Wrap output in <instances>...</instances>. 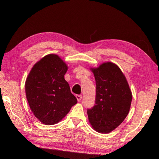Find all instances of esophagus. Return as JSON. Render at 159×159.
<instances>
[{"instance_id": "esophagus-1", "label": "esophagus", "mask_w": 159, "mask_h": 159, "mask_svg": "<svg viewBox=\"0 0 159 159\" xmlns=\"http://www.w3.org/2000/svg\"><path fill=\"white\" fill-rule=\"evenodd\" d=\"M76 98L78 101H80V100L82 99V96L81 95H76Z\"/></svg>"}]
</instances>
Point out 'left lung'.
<instances>
[{
	"mask_svg": "<svg viewBox=\"0 0 159 159\" xmlns=\"http://www.w3.org/2000/svg\"><path fill=\"white\" fill-rule=\"evenodd\" d=\"M96 79L95 105L87 109L96 131L108 133L120 125L129 113L132 92L124 74L116 64L103 63L91 69Z\"/></svg>",
	"mask_w": 159,
	"mask_h": 159,
	"instance_id": "obj_1",
	"label": "left lung"
}]
</instances>
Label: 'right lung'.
<instances>
[{
	"label": "right lung",
	"instance_id": "right-lung-1",
	"mask_svg": "<svg viewBox=\"0 0 159 159\" xmlns=\"http://www.w3.org/2000/svg\"><path fill=\"white\" fill-rule=\"evenodd\" d=\"M66 63L55 54L37 62L27 76L25 92L34 116L43 124L53 125L61 120L77 103L64 79Z\"/></svg>",
	"mask_w": 159,
	"mask_h": 159
}]
</instances>
